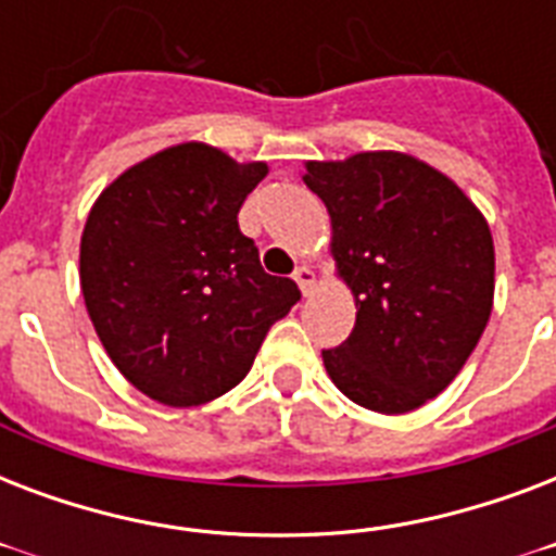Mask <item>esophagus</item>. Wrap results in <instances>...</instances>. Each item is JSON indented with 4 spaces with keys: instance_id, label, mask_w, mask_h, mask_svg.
Listing matches in <instances>:
<instances>
[{
    "instance_id": "34e87169",
    "label": "esophagus",
    "mask_w": 556,
    "mask_h": 556,
    "mask_svg": "<svg viewBox=\"0 0 556 556\" xmlns=\"http://www.w3.org/2000/svg\"><path fill=\"white\" fill-rule=\"evenodd\" d=\"M294 279H296V286H300V291H303L305 296L312 294V291H314V270L308 268V265H300V268L294 270Z\"/></svg>"
}]
</instances>
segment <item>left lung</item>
I'll return each mask as SVG.
<instances>
[{
  "label": "left lung",
  "instance_id": "1",
  "mask_svg": "<svg viewBox=\"0 0 556 556\" xmlns=\"http://www.w3.org/2000/svg\"><path fill=\"white\" fill-rule=\"evenodd\" d=\"M331 216V253L357 305L323 352L334 387L383 415L418 409L456 378L493 308V239L447 176L404 152L308 161Z\"/></svg>",
  "mask_w": 556,
  "mask_h": 556
}]
</instances>
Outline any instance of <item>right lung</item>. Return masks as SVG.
Masks as SVG:
<instances>
[{
  "instance_id": "1",
  "label": "right lung",
  "mask_w": 556,
  "mask_h": 556,
  "mask_svg": "<svg viewBox=\"0 0 556 556\" xmlns=\"http://www.w3.org/2000/svg\"><path fill=\"white\" fill-rule=\"evenodd\" d=\"M207 143H178L117 176L80 239V288L100 343L135 389L199 406L251 371L262 340L300 300L270 277L239 207L265 178Z\"/></svg>"
}]
</instances>
